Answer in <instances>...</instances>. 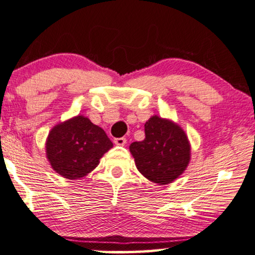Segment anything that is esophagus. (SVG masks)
Returning a JSON list of instances; mask_svg holds the SVG:
<instances>
[{
    "label": "esophagus",
    "mask_w": 255,
    "mask_h": 255,
    "mask_svg": "<svg viewBox=\"0 0 255 255\" xmlns=\"http://www.w3.org/2000/svg\"><path fill=\"white\" fill-rule=\"evenodd\" d=\"M114 143H116L117 145H125L127 143V139L125 138V137H118V138H114V141H113Z\"/></svg>",
    "instance_id": "esophagus-1"
}]
</instances>
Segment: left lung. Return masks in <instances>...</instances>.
<instances>
[{"label": "left lung", "mask_w": 255, "mask_h": 255, "mask_svg": "<svg viewBox=\"0 0 255 255\" xmlns=\"http://www.w3.org/2000/svg\"><path fill=\"white\" fill-rule=\"evenodd\" d=\"M144 131L143 141L129 145L136 167L155 184H171L184 173L191 160L187 135L174 121L158 116L146 121Z\"/></svg>", "instance_id": "8db88e82"}]
</instances>
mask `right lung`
Masks as SVG:
<instances>
[{"instance_id":"add662e5","label":"right lung","mask_w":255,"mask_h":255,"mask_svg":"<svg viewBox=\"0 0 255 255\" xmlns=\"http://www.w3.org/2000/svg\"><path fill=\"white\" fill-rule=\"evenodd\" d=\"M113 146L103 128L84 116L55 125L46 139V157L56 173L70 180L85 177Z\"/></svg>"}]
</instances>
